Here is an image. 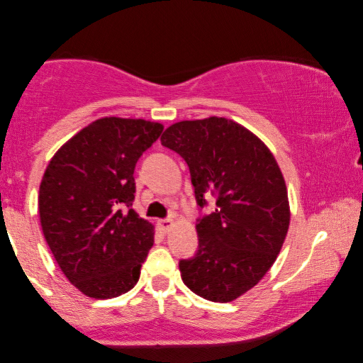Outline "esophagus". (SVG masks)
Masks as SVG:
<instances>
[{
    "mask_svg": "<svg viewBox=\"0 0 363 363\" xmlns=\"http://www.w3.org/2000/svg\"><path fill=\"white\" fill-rule=\"evenodd\" d=\"M157 225H159V228H160V231H162V233H169L170 228L174 227V222H172V218H162V220L157 222Z\"/></svg>",
    "mask_w": 363,
    "mask_h": 363,
    "instance_id": "34e87169",
    "label": "esophagus"
}]
</instances>
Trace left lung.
Listing matches in <instances>:
<instances>
[{
    "instance_id": "obj_1",
    "label": "left lung",
    "mask_w": 363,
    "mask_h": 363,
    "mask_svg": "<svg viewBox=\"0 0 363 363\" xmlns=\"http://www.w3.org/2000/svg\"><path fill=\"white\" fill-rule=\"evenodd\" d=\"M160 143L185 159L201 209L207 196L217 199L196 223L194 257L178 264L183 283L207 301L240 298L270 270L288 233V191L275 157L223 117L177 122Z\"/></svg>"
}]
</instances>
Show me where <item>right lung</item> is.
<instances>
[{"mask_svg": "<svg viewBox=\"0 0 363 363\" xmlns=\"http://www.w3.org/2000/svg\"><path fill=\"white\" fill-rule=\"evenodd\" d=\"M162 130L143 118H98L48 164L41 228L64 275L88 298H117L138 283L154 228L132 209L133 172Z\"/></svg>", "mask_w": 363, "mask_h": 363, "instance_id": "add662e5", "label": "right lung"}]
</instances>
